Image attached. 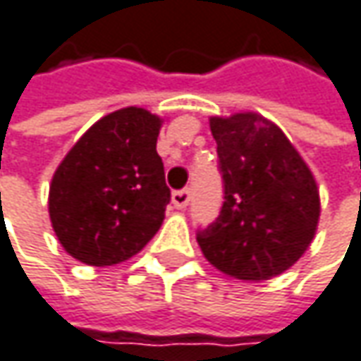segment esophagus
Masks as SVG:
<instances>
[{
  "instance_id": "1",
  "label": "esophagus",
  "mask_w": 361,
  "mask_h": 361,
  "mask_svg": "<svg viewBox=\"0 0 361 361\" xmlns=\"http://www.w3.org/2000/svg\"><path fill=\"white\" fill-rule=\"evenodd\" d=\"M190 190L185 188V190H178V192H173L171 194V204H173V208H178V210H183L188 204H190Z\"/></svg>"
}]
</instances>
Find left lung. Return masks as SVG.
Returning <instances> with one entry per match:
<instances>
[{
    "mask_svg": "<svg viewBox=\"0 0 361 361\" xmlns=\"http://www.w3.org/2000/svg\"><path fill=\"white\" fill-rule=\"evenodd\" d=\"M224 202L197 244L218 271L267 281L303 257L319 222V190L299 151L257 113L212 117Z\"/></svg>",
    "mask_w": 361,
    "mask_h": 361,
    "instance_id": "8db88e82",
    "label": "left lung"
}]
</instances>
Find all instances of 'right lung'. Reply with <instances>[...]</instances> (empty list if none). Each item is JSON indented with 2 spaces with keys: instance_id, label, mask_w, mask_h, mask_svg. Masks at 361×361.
Listing matches in <instances>:
<instances>
[{
  "instance_id": "right-lung-1",
  "label": "right lung",
  "mask_w": 361,
  "mask_h": 361,
  "mask_svg": "<svg viewBox=\"0 0 361 361\" xmlns=\"http://www.w3.org/2000/svg\"><path fill=\"white\" fill-rule=\"evenodd\" d=\"M161 123L139 106L118 109L97 121L58 165L48 210L71 257L111 267L155 236L171 200L155 149Z\"/></svg>"
}]
</instances>
